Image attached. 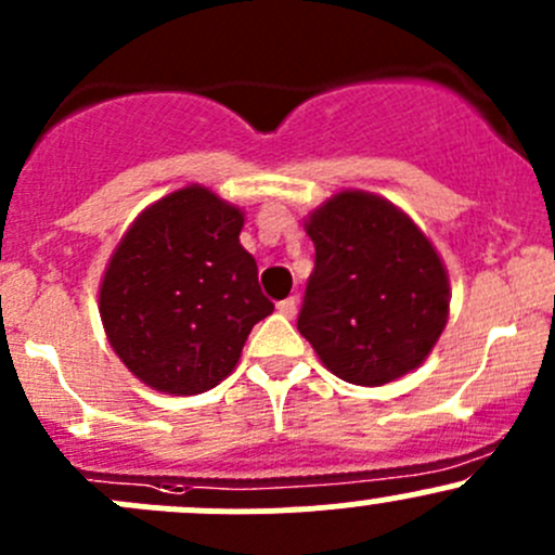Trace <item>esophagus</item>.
Returning <instances> with one entry per match:
<instances>
[{
    "label": "esophagus",
    "mask_w": 555,
    "mask_h": 555,
    "mask_svg": "<svg viewBox=\"0 0 555 555\" xmlns=\"http://www.w3.org/2000/svg\"><path fill=\"white\" fill-rule=\"evenodd\" d=\"M279 313L287 319H293L295 313H298V298H284L282 304H279Z\"/></svg>",
    "instance_id": "obj_1"
}]
</instances>
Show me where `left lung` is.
Wrapping results in <instances>:
<instances>
[{
	"instance_id": "1",
	"label": "left lung",
	"mask_w": 555,
	"mask_h": 555,
	"mask_svg": "<svg viewBox=\"0 0 555 555\" xmlns=\"http://www.w3.org/2000/svg\"><path fill=\"white\" fill-rule=\"evenodd\" d=\"M317 246L298 330L322 365L357 386L416 371L449 322V271L391 201L340 190L304 222Z\"/></svg>"
}]
</instances>
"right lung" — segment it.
I'll list each match as a JSON object with an SVG mask.
<instances>
[{
  "label": "right lung",
  "mask_w": 555,
  "mask_h": 555,
  "mask_svg": "<svg viewBox=\"0 0 555 555\" xmlns=\"http://www.w3.org/2000/svg\"><path fill=\"white\" fill-rule=\"evenodd\" d=\"M244 211L204 184L150 204L122 233L99 284V313L122 365L164 395H201L236 367L273 311L238 242Z\"/></svg>",
  "instance_id": "right-lung-1"
}]
</instances>
